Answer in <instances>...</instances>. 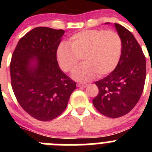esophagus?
Segmentation results:
<instances>
[{
  "mask_svg": "<svg viewBox=\"0 0 152 152\" xmlns=\"http://www.w3.org/2000/svg\"><path fill=\"white\" fill-rule=\"evenodd\" d=\"M77 86L79 87H87V84H85V83H78Z\"/></svg>",
  "mask_w": 152,
  "mask_h": 152,
  "instance_id": "34e87169",
  "label": "esophagus"
}]
</instances>
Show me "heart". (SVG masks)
I'll list each match as a JSON object with an SVG mask.
<instances>
[{
    "label": "heart",
    "instance_id": "heart-1",
    "mask_svg": "<svg viewBox=\"0 0 152 152\" xmlns=\"http://www.w3.org/2000/svg\"><path fill=\"white\" fill-rule=\"evenodd\" d=\"M122 53V40L118 34L103 29L85 30L62 42L56 50V58L64 72H70L80 57L83 63L76 67L71 76L78 82H90L99 74L104 76L116 68Z\"/></svg>",
    "mask_w": 152,
    "mask_h": 152
}]
</instances>
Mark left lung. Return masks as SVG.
I'll list each match as a JSON object with an SVG mask.
<instances>
[{"instance_id": "8db88e82", "label": "left lung", "mask_w": 152, "mask_h": 152, "mask_svg": "<svg viewBox=\"0 0 152 152\" xmlns=\"http://www.w3.org/2000/svg\"><path fill=\"white\" fill-rule=\"evenodd\" d=\"M105 24H110L106 23ZM122 40V53L116 68L95 82L99 93L93 100L96 110L112 118L129 113L141 96L145 80V57L132 34L115 23Z\"/></svg>"}]
</instances>
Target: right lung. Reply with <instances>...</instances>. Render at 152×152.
<instances>
[{
    "mask_svg": "<svg viewBox=\"0 0 152 152\" xmlns=\"http://www.w3.org/2000/svg\"><path fill=\"white\" fill-rule=\"evenodd\" d=\"M65 32L48 27L32 29L20 39L12 56L14 94L27 113L42 121L63 113L76 87L59 68L56 58Z\"/></svg>",
    "mask_w": 152,
    "mask_h": 152,
    "instance_id": "1",
    "label": "right lung"
}]
</instances>
